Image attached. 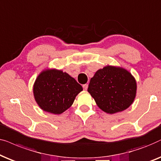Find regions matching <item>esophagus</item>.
I'll list each match as a JSON object with an SVG mask.
<instances>
[{
	"instance_id": "obj_1",
	"label": "esophagus",
	"mask_w": 161,
	"mask_h": 161,
	"mask_svg": "<svg viewBox=\"0 0 161 161\" xmlns=\"http://www.w3.org/2000/svg\"><path fill=\"white\" fill-rule=\"evenodd\" d=\"M82 87H83V88H84V90H87V87H88V85L85 84V85H83Z\"/></svg>"
}]
</instances>
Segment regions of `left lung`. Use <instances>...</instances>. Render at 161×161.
<instances>
[{"label":"left lung","instance_id":"obj_1","mask_svg":"<svg viewBox=\"0 0 161 161\" xmlns=\"http://www.w3.org/2000/svg\"><path fill=\"white\" fill-rule=\"evenodd\" d=\"M87 91L101 110L114 114L125 110L133 103L137 82L125 68L106 65L91 79Z\"/></svg>","mask_w":161,"mask_h":161}]
</instances>
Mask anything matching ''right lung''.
I'll use <instances>...</instances> for the list:
<instances>
[{
  "mask_svg": "<svg viewBox=\"0 0 161 161\" xmlns=\"http://www.w3.org/2000/svg\"><path fill=\"white\" fill-rule=\"evenodd\" d=\"M82 87L68 73L56 68L42 70L33 85L34 99L42 110L61 114L74 103Z\"/></svg>",
  "mask_w": 161,
  "mask_h": 161,
  "instance_id": "right-lung-1",
  "label": "right lung"
}]
</instances>
